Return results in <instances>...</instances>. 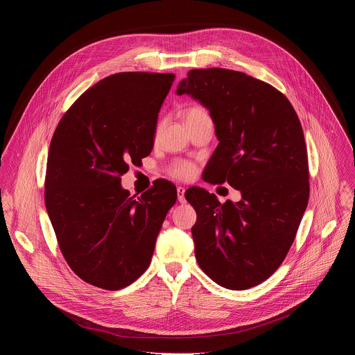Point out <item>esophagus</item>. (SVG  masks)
<instances>
[{
    "mask_svg": "<svg viewBox=\"0 0 355 355\" xmlns=\"http://www.w3.org/2000/svg\"><path fill=\"white\" fill-rule=\"evenodd\" d=\"M184 193H185V188L184 187H177V196H178V200L181 202V204H184V202H185Z\"/></svg>",
    "mask_w": 355,
    "mask_h": 355,
    "instance_id": "1",
    "label": "esophagus"
}]
</instances>
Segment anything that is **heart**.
Returning <instances> with one entry per match:
<instances>
[{
    "mask_svg": "<svg viewBox=\"0 0 355 355\" xmlns=\"http://www.w3.org/2000/svg\"><path fill=\"white\" fill-rule=\"evenodd\" d=\"M202 115H207V111L204 108H200V107H189L184 112V118H185L187 122L193 119V118L202 116ZM168 173H170V175L175 177L178 180H189L195 174V166L191 162L178 160V162H174L170 166Z\"/></svg>",
    "mask_w": 355,
    "mask_h": 355,
    "instance_id": "obj_1",
    "label": "heart"
}]
</instances>
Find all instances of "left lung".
I'll list each match as a JSON object with an SVG mask.
<instances>
[{"label":"left lung","mask_w":355,"mask_h":355,"mask_svg":"<svg viewBox=\"0 0 355 355\" xmlns=\"http://www.w3.org/2000/svg\"><path fill=\"white\" fill-rule=\"evenodd\" d=\"M177 94L211 112L219 144L205 168L208 181L241 193L220 204L189 188L196 211L195 257L211 279L243 291L270 278L295 240L309 200L308 150L288 98L261 80L227 69H193Z\"/></svg>","instance_id":"left-lung-1"}]
</instances>
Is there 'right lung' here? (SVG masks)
<instances>
[{
	"label": "right lung",
	"instance_id": "1",
	"mask_svg": "<svg viewBox=\"0 0 355 355\" xmlns=\"http://www.w3.org/2000/svg\"><path fill=\"white\" fill-rule=\"evenodd\" d=\"M171 73H116L88 88L50 141L44 204L62 254L83 281L108 291L150 266L175 185L157 180L139 198L121 187L153 148Z\"/></svg>",
	"mask_w": 355,
	"mask_h": 355
}]
</instances>
